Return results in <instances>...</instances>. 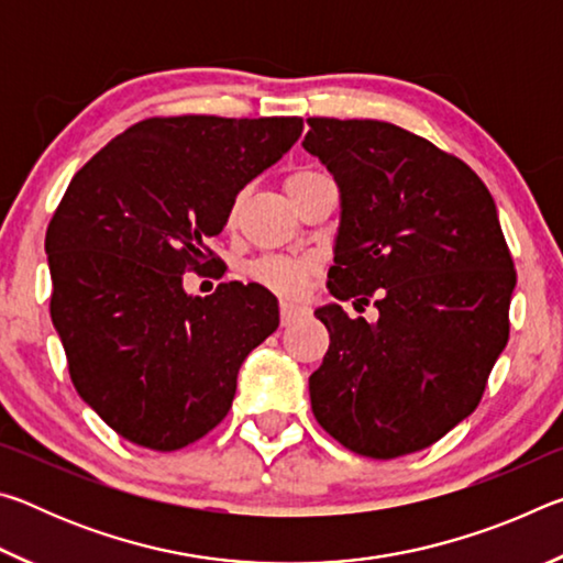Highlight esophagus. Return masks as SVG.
I'll use <instances>...</instances> for the list:
<instances>
[{"label":"esophagus","instance_id":"1","mask_svg":"<svg viewBox=\"0 0 563 563\" xmlns=\"http://www.w3.org/2000/svg\"><path fill=\"white\" fill-rule=\"evenodd\" d=\"M300 316H305V308L302 305H295V302H280V322L283 325H290V322L298 320Z\"/></svg>","mask_w":563,"mask_h":563}]
</instances>
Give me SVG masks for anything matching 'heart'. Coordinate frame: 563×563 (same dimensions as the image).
Instances as JSON below:
<instances>
[{"instance_id":"b5f03b06","label":"heart","mask_w":563,"mask_h":563,"mask_svg":"<svg viewBox=\"0 0 563 563\" xmlns=\"http://www.w3.org/2000/svg\"><path fill=\"white\" fill-rule=\"evenodd\" d=\"M325 176H328L325 170L320 168H310V166L292 168L290 174L285 176V190H288V196L295 201L305 188ZM243 201H245V194L241 190V194L233 198L231 208H228V223H235V218L243 208ZM247 275H251L258 285H263V288H268L271 292L290 298V295H298L305 288V283H308V278L312 275V265L308 261L283 258V255H265V258L251 263Z\"/></svg>"}]
</instances>
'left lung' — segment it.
Here are the masks:
<instances>
[{"mask_svg":"<svg viewBox=\"0 0 563 563\" xmlns=\"http://www.w3.org/2000/svg\"><path fill=\"white\" fill-rule=\"evenodd\" d=\"M302 146L335 176L342 221L328 290L340 305L310 375L318 424L345 450L395 460L424 450L482 402L509 340L517 271L497 206L462 158L387 121L308 119Z\"/></svg>","mask_w":563,"mask_h":563,"instance_id":"8db88e82","label":"left lung"}]
</instances>
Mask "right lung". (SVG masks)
<instances>
[{"label":"right lung","instance_id":"obj_1","mask_svg":"<svg viewBox=\"0 0 563 563\" xmlns=\"http://www.w3.org/2000/svg\"><path fill=\"white\" fill-rule=\"evenodd\" d=\"M300 117H151L111 139L46 228L52 322L76 393L113 432L176 452L223 422L235 377L278 328L261 285L190 298L184 273L223 261L211 238L247 180L298 141Z\"/></svg>","mask_w":563,"mask_h":563}]
</instances>
